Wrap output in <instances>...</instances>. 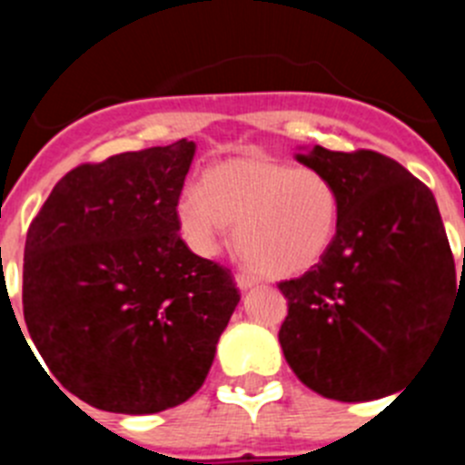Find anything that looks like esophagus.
Masks as SVG:
<instances>
[{
    "mask_svg": "<svg viewBox=\"0 0 465 465\" xmlns=\"http://www.w3.org/2000/svg\"><path fill=\"white\" fill-rule=\"evenodd\" d=\"M235 283H237V286H240L242 291H246V289H252V286H256L258 279L249 277V274H237V277H235Z\"/></svg>",
    "mask_w": 465,
    "mask_h": 465,
    "instance_id": "34e87169",
    "label": "esophagus"
}]
</instances>
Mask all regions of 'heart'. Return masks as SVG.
<instances>
[{"instance_id":"obj_1","label":"heart","mask_w":465,"mask_h":465,"mask_svg":"<svg viewBox=\"0 0 465 465\" xmlns=\"http://www.w3.org/2000/svg\"><path fill=\"white\" fill-rule=\"evenodd\" d=\"M340 191L314 167L268 158H232L209 167L203 188H186L176 203L183 240L197 256H213L228 223L246 265L270 279L312 270L338 237Z\"/></svg>"}]
</instances>
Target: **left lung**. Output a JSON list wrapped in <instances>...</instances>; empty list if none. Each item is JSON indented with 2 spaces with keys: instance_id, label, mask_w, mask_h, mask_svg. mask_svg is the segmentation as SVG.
Segmentation results:
<instances>
[{
  "instance_id": "obj_1",
  "label": "left lung",
  "mask_w": 465,
  "mask_h": 465,
  "mask_svg": "<svg viewBox=\"0 0 465 465\" xmlns=\"http://www.w3.org/2000/svg\"><path fill=\"white\" fill-rule=\"evenodd\" d=\"M295 158L331 176L342 216L326 256L279 283L283 359L323 398L391 396L440 342L457 291L433 193L377 151L314 146Z\"/></svg>"
}]
</instances>
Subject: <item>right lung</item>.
I'll return each instance as SVG.
<instances>
[{
    "instance_id": "add662e5",
    "label": "right lung",
    "mask_w": 465,
    "mask_h": 465,
    "mask_svg": "<svg viewBox=\"0 0 465 465\" xmlns=\"http://www.w3.org/2000/svg\"><path fill=\"white\" fill-rule=\"evenodd\" d=\"M193 155L195 142L179 139L74 167L27 230L30 338L51 375L97 410L153 414L186 402L240 302L230 270L179 235Z\"/></svg>"
}]
</instances>
